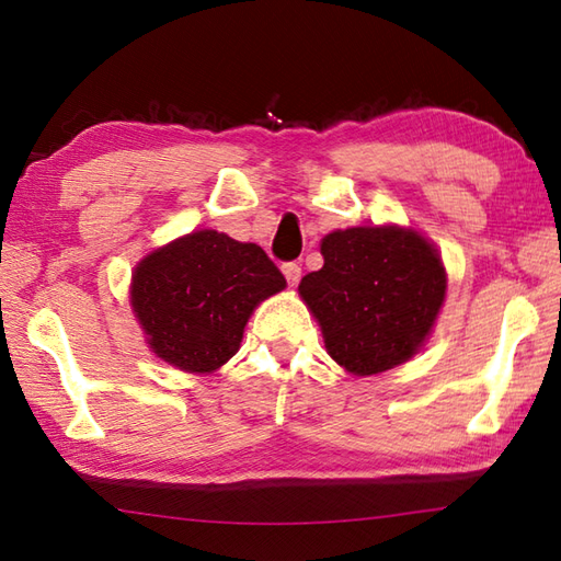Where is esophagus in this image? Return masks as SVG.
<instances>
[{
	"mask_svg": "<svg viewBox=\"0 0 561 561\" xmlns=\"http://www.w3.org/2000/svg\"><path fill=\"white\" fill-rule=\"evenodd\" d=\"M282 272H284V277H287L289 287H294V284H299V279H301V265H299V262H284Z\"/></svg>",
	"mask_w": 561,
	"mask_h": 561,
	"instance_id": "1",
	"label": "esophagus"
}]
</instances>
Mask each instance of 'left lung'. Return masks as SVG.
Wrapping results in <instances>:
<instances>
[{
	"mask_svg": "<svg viewBox=\"0 0 561 561\" xmlns=\"http://www.w3.org/2000/svg\"><path fill=\"white\" fill-rule=\"evenodd\" d=\"M325 265L299 294L325 337L328 354L354 376H374L420 352L446 299L436 248L414 229L356 226L320 243Z\"/></svg>",
	"mask_w": 561,
	"mask_h": 561,
	"instance_id": "8db88e82",
	"label": "left lung"
}]
</instances>
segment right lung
Segmentation results:
<instances>
[{
  "label": "right lung",
  "mask_w": 561,
  "mask_h": 561,
  "mask_svg": "<svg viewBox=\"0 0 561 561\" xmlns=\"http://www.w3.org/2000/svg\"><path fill=\"white\" fill-rule=\"evenodd\" d=\"M287 287L265 250L195 231L153 250L133 274V311L159 359L211 374L241 347L260 301Z\"/></svg>",
  "instance_id": "1"
}]
</instances>
